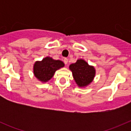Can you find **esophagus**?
I'll return each instance as SVG.
<instances>
[{
	"label": "esophagus",
	"instance_id": "esophagus-1",
	"mask_svg": "<svg viewBox=\"0 0 131 131\" xmlns=\"http://www.w3.org/2000/svg\"><path fill=\"white\" fill-rule=\"evenodd\" d=\"M63 62H64V64H67V63H68V59H67V58H64V59H63Z\"/></svg>",
	"mask_w": 131,
	"mask_h": 131
}]
</instances>
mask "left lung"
<instances>
[{
  "label": "left lung",
  "mask_w": 131,
  "mask_h": 131,
  "mask_svg": "<svg viewBox=\"0 0 131 131\" xmlns=\"http://www.w3.org/2000/svg\"><path fill=\"white\" fill-rule=\"evenodd\" d=\"M74 80L79 87H84L89 84L95 75V70L93 67L88 64L83 59H78L75 63L70 65Z\"/></svg>",
  "instance_id": "8db88e82"
}]
</instances>
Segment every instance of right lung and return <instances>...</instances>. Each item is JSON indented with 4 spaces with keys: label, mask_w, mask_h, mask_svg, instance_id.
<instances>
[{
    "label": "right lung",
    "mask_w": 131,
    "mask_h": 131,
    "mask_svg": "<svg viewBox=\"0 0 131 131\" xmlns=\"http://www.w3.org/2000/svg\"><path fill=\"white\" fill-rule=\"evenodd\" d=\"M64 63L59 60H54L47 57L41 61H37L34 67L35 76L42 82H47L53 77L56 71L64 67Z\"/></svg>",
    "instance_id": "right-lung-1"
}]
</instances>
